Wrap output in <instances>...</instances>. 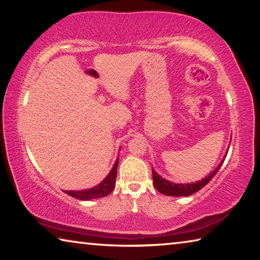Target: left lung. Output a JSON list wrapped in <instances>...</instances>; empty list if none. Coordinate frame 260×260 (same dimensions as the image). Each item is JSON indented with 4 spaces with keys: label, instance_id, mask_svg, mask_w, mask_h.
<instances>
[{
    "label": "left lung",
    "instance_id": "left-lung-1",
    "mask_svg": "<svg viewBox=\"0 0 260 260\" xmlns=\"http://www.w3.org/2000/svg\"><path fill=\"white\" fill-rule=\"evenodd\" d=\"M226 156H227V152H226V155L223 156L222 160L219 162V165L215 167L212 172L209 173L208 177H205L204 179L200 180V181H195V182H190V183H175L172 181H169V180H166L162 177H160V175L152 169L153 186H155V188L158 191L166 196H177V197L190 196V195H192V193H195L199 190H201L202 188L206 186V184L210 182V180L212 179L215 174H217L219 169L221 167Z\"/></svg>",
    "mask_w": 260,
    "mask_h": 260
}]
</instances>
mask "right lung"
<instances>
[{"mask_svg":"<svg viewBox=\"0 0 260 260\" xmlns=\"http://www.w3.org/2000/svg\"><path fill=\"white\" fill-rule=\"evenodd\" d=\"M118 162H119V157L114 161V165L110 171V173L104 178L102 182H100L98 186L89 189H83V190H64L68 195L74 197L77 200L81 201H89L95 199H101V197L108 196L114 189V184H116V177H117V167Z\"/></svg>","mask_w":260,"mask_h":260,"instance_id":"right-lung-1","label":"right lung"}]
</instances>
